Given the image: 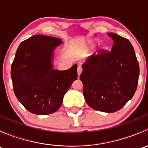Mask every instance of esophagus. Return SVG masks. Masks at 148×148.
<instances>
[{
  "instance_id": "esophagus-1",
  "label": "esophagus",
  "mask_w": 148,
  "mask_h": 148,
  "mask_svg": "<svg viewBox=\"0 0 148 148\" xmlns=\"http://www.w3.org/2000/svg\"><path fill=\"white\" fill-rule=\"evenodd\" d=\"M82 72V68L81 66H78V67H77V73H78L79 77L81 75Z\"/></svg>"
}]
</instances>
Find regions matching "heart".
I'll use <instances>...</instances> for the list:
<instances>
[{
  "label": "heart",
  "mask_w": 148,
  "mask_h": 148,
  "mask_svg": "<svg viewBox=\"0 0 148 148\" xmlns=\"http://www.w3.org/2000/svg\"><path fill=\"white\" fill-rule=\"evenodd\" d=\"M89 47H90V48L94 47V46H95V43H93V42H92V41H91V42H89Z\"/></svg>",
  "instance_id": "heart-1"
}]
</instances>
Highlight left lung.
Segmentation results:
<instances>
[{
	"instance_id": "8db88e82",
	"label": "left lung",
	"mask_w": 148,
	"mask_h": 148,
	"mask_svg": "<svg viewBox=\"0 0 148 148\" xmlns=\"http://www.w3.org/2000/svg\"><path fill=\"white\" fill-rule=\"evenodd\" d=\"M110 52L102 50L83 64L80 79L88 105L95 110L112 113L132 99L137 89L140 68L129 40L114 33Z\"/></svg>"
}]
</instances>
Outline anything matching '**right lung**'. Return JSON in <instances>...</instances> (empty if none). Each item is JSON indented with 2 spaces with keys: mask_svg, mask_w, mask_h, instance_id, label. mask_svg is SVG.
Returning a JSON list of instances; mask_svg holds the SVG:
<instances>
[{
  "mask_svg": "<svg viewBox=\"0 0 148 148\" xmlns=\"http://www.w3.org/2000/svg\"><path fill=\"white\" fill-rule=\"evenodd\" d=\"M62 39L34 35L21 43L11 66L13 91L22 105L38 115L57 111L71 84L77 80V64L64 71L53 69L56 47Z\"/></svg>",
  "mask_w": 148,
  "mask_h": 148,
  "instance_id": "right-lung-1",
  "label": "right lung"
}]
</instances>
